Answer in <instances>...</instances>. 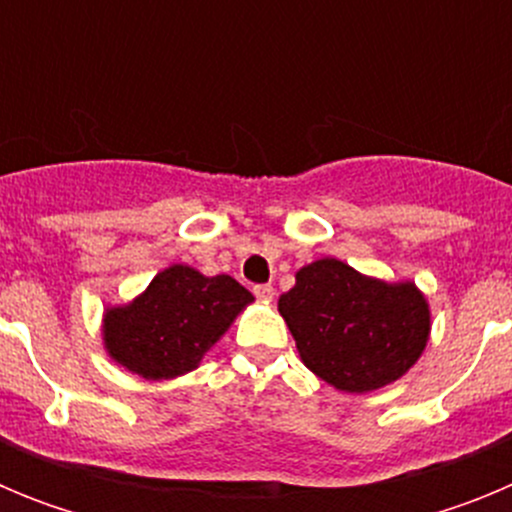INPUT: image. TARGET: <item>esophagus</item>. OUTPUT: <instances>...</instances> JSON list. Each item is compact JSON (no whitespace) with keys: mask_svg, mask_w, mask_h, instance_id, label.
Instances as JSON below:
<instances>
[{"mask_svg":"<svg viewBox=\"0 0 512 512\" xmlns=\"http://www.w3.org/2000/svg\"><path fill=\"white\" fill-rule=\"evenodd\" d=\"M253 295L259 297L261 302H271L274 300V287L271 284H259V287H253Z\"/></svg>","mask_w":512,"mask_h":512,"instance_id":"esophagus-1","label":"esophagus"}]
</instances>
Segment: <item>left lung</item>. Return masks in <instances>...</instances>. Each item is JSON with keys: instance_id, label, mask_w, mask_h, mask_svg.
Masks as SVG:
<instances>
[{"instance_id": "obj_1", "label": "left lung", "mask_w": 512, "mask_h": 512, "mask_svg": "<svg viewBox=\"0 0 512 512\" xmlns=\"http://www.w3.org/2000/svg\"><path fill=\"white\" fill-rule=\"evenodd\" d=\"M279 315L302 364L348 395L397 382L431 338V307L415 282L366 277L338 259L302 266Z\"/></svg>"}]
</instances>
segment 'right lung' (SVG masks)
<instances>
[{
  "instance_id": "1",
  "label": "right lung",
  "mask_w": 512,
  "mask_h": 512,
  "mask_svg": "<svg viewBox=\"0 0 512 512\" xmlns=\"http://www.w3.org/2000/svg\"><path fill=\"white\" fill-rule=\"evenodd\" d=\"M251 302V292L228 274L205 277L171 264L135 300L104 310V351L143 379H176L200 366Z\"/></svg>"
}]
</instances>
